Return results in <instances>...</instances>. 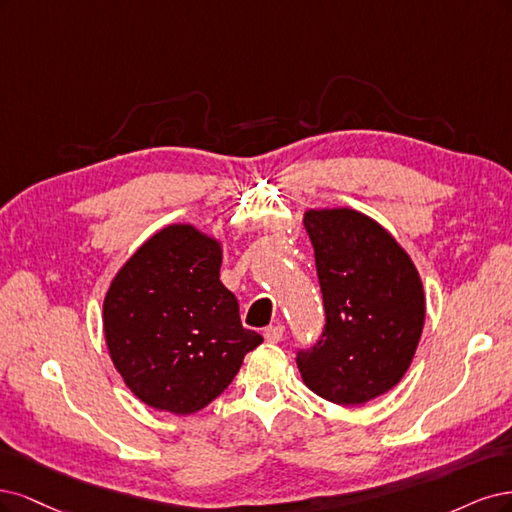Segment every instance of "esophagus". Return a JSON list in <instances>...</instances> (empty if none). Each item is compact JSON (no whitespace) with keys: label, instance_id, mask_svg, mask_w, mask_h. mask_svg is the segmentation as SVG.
Instances as JSON below:
<instances>
[{"label":"esophagus","instance_id":"34e87169","mask_svg":"<svg viewBox=\"0 0 512 512\" xmlns=\"http://www.w3.org/2000/svg\"><path fill=\"white\" fill-rule=\"evenodd\" d=\"M283 334H285V325L274 323L266 329V332H263V338H266V342H270V344H276L283 340Z\"/></svg>","mask_w":512,"mask_h":512}]
</instances>
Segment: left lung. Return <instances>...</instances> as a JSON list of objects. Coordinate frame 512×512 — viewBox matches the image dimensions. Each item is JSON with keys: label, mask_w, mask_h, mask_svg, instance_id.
Listing matches in <instances>:
<instances>
[{"label": "left lung", "mask_w": 512, "mask_h": 512, "mask_svg": "<svg viewBox=\"0 0 512 512\" xmlns=\"http://www.w3.org/2000/svg\"><path fill=\"white\" fill-rule=\"evenodd\" d=\"M325 327L298 351L308 389L342 406L366 404L402 381L425 323L415 263L378 225L351 208L306 210Z\"/></svg>", "instance_id": "left-lung-1"}]
</instances>
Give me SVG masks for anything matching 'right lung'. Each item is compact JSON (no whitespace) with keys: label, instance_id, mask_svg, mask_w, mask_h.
Instances as JSON below:
<instances>
[{"label":"right lung","instance_id":"1","mask_svg":"<svg viewBox=\"0 0 512 512\" xmlns=\"http://www.w3.org/2000/svg\"><path fill=\"white\" fill-rule=\"evenodd\" d=\"M219 270L221 242L176 223L148 238L110 283L108 353L144 404L174 415L202 410L263 342L242 327L236 295Z\"/></svg>","mask_w":512,"mask_h":512}]
</instances>
